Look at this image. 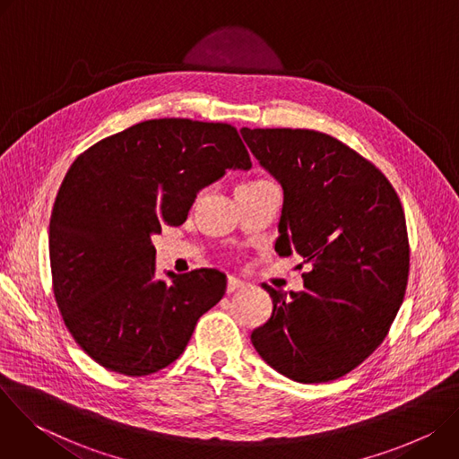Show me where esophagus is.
<instances>
[{
    "mask_svg": "<svg viewBox=\"0 0 459 459\" xmlns=\"http://www.w3.org/2000/svg\"><path fill=\"white\" fill-rule=\"evenodd\" d=\"M248 283L247 281H243V280H239V278H236V276H229V280H227V294H232V292H236V290H241V289H245Z\"/></svg>",
    "mask_w": 459,
    "mask_h": 459,
    "instance_id": "obj_1",
    "label": "esophagus"
}]
</instances>
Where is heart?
I'll return each mask as SVG.
<instances>
[{
	"label": "heart",
	"instance_id": "b5f03b06",
	"mask_svg": "<svg viewBox=\"0 0 459 459\" xmlns=\"http://www.w3.org/2000/svg\"><path fill=\"white\" fill-rule=\"evenodd\" d=\"M265 183H271V181H267V179H254V181L243 183L241 186H255V185H265Z\"/></svg>",
	"mask_w": 459,
	"mask_h": 459
}]
</instances>
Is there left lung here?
<instances>
[{
	"label": "left lung",
	"instance_id": "8db88e82",
	"mask_svg": "<svg viewBox=\"0 0 459 459\" xmlns=\"http://www.w3.org/2000/svg\"><path fill=\"white\" fill-rule=\"evenodd\" d=\"M283 188L276 252L299 254L303 290L264 287L273 316L257 354L298 383L338 379L385 340L405 296L409 238L396 190L340 140L307 128H241Z\"/></svg>",
	"mask_w": 459,
	"mask_h": 459
}]
</instances>
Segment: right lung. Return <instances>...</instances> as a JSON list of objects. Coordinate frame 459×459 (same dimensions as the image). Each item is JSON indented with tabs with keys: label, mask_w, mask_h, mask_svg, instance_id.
I'll return each instance as SVG.
<instances>
[{
	"label": "right lung",
	"mask_w": 459,
	"mask_h": 459,
	"mask_svg": "<svg viewBox=\"0 0 459 459\" xmlns=\"http://www.w3.org/2000/svg\"><path fill=\"white\" fill-rule=\"evenodd\" d=\"M250 167L232 125L183 117L133 125L76 158L56 195L48 254L63 321L96 363L140 377L181 356L227 276L198 269L158 280L152 236L181 225L227 169Z\"/></svg>",
	"instance_id": "obj_1"
}]
</instances>
